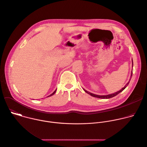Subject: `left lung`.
<instances>
[{
    "label": "left lung",
    "instance_id": "8db88e82",
    "mask_svg": "<svg viewBox=\"0 0 147 147\" xmlns=\"http://www.w3.org/2000/svg\"><path fill=\"white\" fill-rule=\"evenodd\" d=\"M132 67H133V59H132ZM132 74H133V69H132V71H131V76H130V78L129 81V82L126 84H125V86L123 88H121L120 91H117V92H115V93H113V94H111L106 95H96V94H94L91 93V92H90L87 91V90H86L85 89H84V88H83V90H84V91L86 93H87V94H88L89 95H91L92 96H94V97H95V98H101V99H109V98H113V97H114V96H116L117 94H119L120 92H121V91H123L125 88L127 87V86L129 85V82H130V80H131V78Z\"/></svg>",
    "mask_w": 147,
    "mask_h": 147
}]
</instances>
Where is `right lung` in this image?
I'll return each instance as SVG.
<instances>
[{
  "mask_svg": "<svg viewBox=\"0 0 147 147\" xmlns=\"http://www.w3.org/2000/svg\"><path fill=\"white\" fill-rule=\"evenodd\" d=\"M56 90H55V91H54V92H53V93H52V94H51V95H49V96H47V97H49V96H52V95H54V94H55V92H56Z\"/></svg>",
  "mask_w": 147,
  "mask_h": 147,
  "instance_id": "add662e5",
  "label": "right lung"
}]
</instances>
